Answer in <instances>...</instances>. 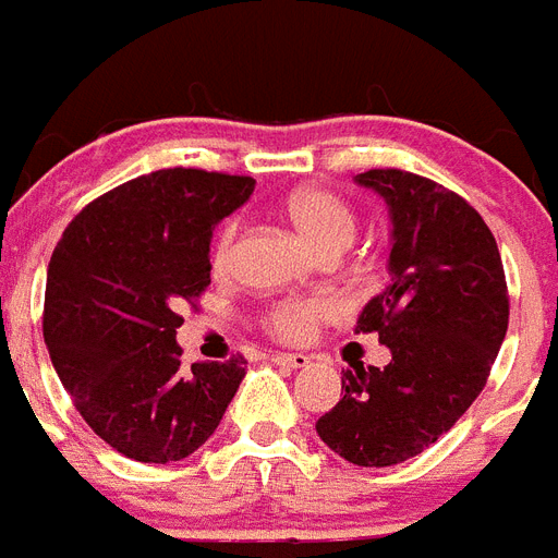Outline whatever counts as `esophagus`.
Returning <instances> with one entry per match:
<instances>
[{"mask_svg":"<svg viewBox=\"0 0 558 558\" xmlns=\"http://www.w3.org/2000/svg\"><path fill=\"white\" fill-rule=\"evenodd\" d=\"M271 361L278 366H289V369H303V366L312 364V357L303 355V352H278Z\"/></svg>","mask_w":558,"mask_h":558,"instance_id":"34e87169","label":"esophagus"}]
</instances>
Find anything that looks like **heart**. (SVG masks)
<instances>
[{
  "label": "heart",
  "mask_w": 558,
  "mask_h": 558,
  "mask_svg": "<svg viewBox=\"0 0 558 558\" xmlns=\"http://www.w3.org/2000/svg\"><path fill=\"white\" fill-rule=\"evenodd\" d=\"M287 220L298 232V238L312 248V252H347L355 238V211L350 203L326 189H301L287 197ZM234 240H238V220L226 223L220 229L211 248V264L215 269H226L234 255ZM329 315V306L320 301H280L271 306L269 326L271 332L287 338V341H301L315 329L320 318Z\"/></svg>",
  "instance_id": "obj_1"
}]
</instances>
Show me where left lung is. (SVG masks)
<instances>
[{
  "label": "left lung",
  "mask_w": 558,
  "mask_h": 558,
  "mask_svg": "<svg viewBox=\"0 0 558 558\" xmlns=\"http://www.w3.org/2000/svg\"><path fill=\"white\" fill-rule=\"evenodd\" d=\"M389 208V287L357 315L378 332L387 366L355 364L320 441L357 468H392L436 444L487 384L507 332V283L482 215L427 177L373 169L355 177Z\"/></svg>",
  "instance_id": "left-lung-1"
}]
</instances>
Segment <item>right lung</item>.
Returning <instances> with one entry per match:
<instances>
[{
  "instance_id": "right-lung-1",
  "label": "right lung",
  "mask_w": 558,
  "mask_h": 558,
  "mask_svg": "<svg viewBox=\"0 0 558 558\" xmlns=\"http://www.w3.org/2000/svg\"><path fill=\"white\" fill-rule=\"evenodd\" d=\"M255 192L252 177L162 169L80 211L48 264L43 332L88 427L125 459L169 464L215 433L243 357L180 364L177 315L211 283L215 226Z\"/></svg>"
}]
</instances>
